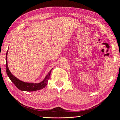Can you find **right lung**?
<instances>
[{
	"mask_svg": "<svg viewBox=\"0 0 120 120\" xmlns=\"http://www.w3.org/2000/svg\"><path fill=\"white\" fill-rule=\"evenodd\" d=\"M8 50L6 53V71L7 75H8V77L15 86L19 90H22V91H26V92H32V91H35V90H38L43 89L47 85V83H48L49 79V77L50 75V73L52 72V70L53 68H52L48 74L46 75L45 77V79L39 83H32V82H24L23 81H21L19 80V79L16 78L15 76H14L11 72L10 71L8 65Z\"/></svg>",
	"mask_w": 120,
	"mask_h": 120,
	"instance_id": "add662e5",
	"label": "right lung"
}]
</instances>
